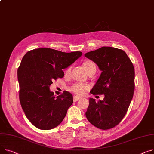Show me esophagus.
<instances>
[{
    "instance_id": "34e87169",
    "label": "esophagus",
    "mask_w": 154,
    "mask_h": 154,
    "mask_svg": "<svg viewBox=\"0 0 154 154\" xmlns=\"http://www.w3.org/2000/svg\"><path fill=\"white\" fill-rule=\"evenodd\" d=\"M80 99V98H79V97H74V98H73V100H74V102H76L77 101L79 100Z\"/></svg>"
}]
</instances>
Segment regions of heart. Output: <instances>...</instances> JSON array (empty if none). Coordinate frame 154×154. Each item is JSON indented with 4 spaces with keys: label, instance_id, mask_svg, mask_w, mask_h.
Returning <instances> with one entry per match:
<instances>
[{
    "label": "heart",
    "instance_id": "obj_1",
    "mask_svg": "<svg viewBox=\"0 0 154 154\" xmlns=\"http://www.w3.org/2000/svg\"><path fill=\"white\" fill-rule=\"evenodd\" d=\"M83 66H84V67L85 68L86 72H87V74L90 72L91 71H93V70L96 71L95 64L93 62H91V61H87V62H85ZM70 70H71L70 67H69L66 70V74H69L70 73ZM88 89V86L87 85L80 84V83L74 84V85H72L69 88V90L71 91H72L75 95H76L77 96L84 95L85 93L86 90Z\"/></svg>",
    "mask_w": 154,
    "mask_h": 154
}]
</instances>
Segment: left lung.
<instances>
[{"label":"left lung","instance_id":"left-lung-1","mask_svg":"<svg viewBox=\"0 0 154 154\" xmlns=\"http://www.w3.org/2000/svg\"><path fill=\"white\" fill-rule=\"evenodd\" d=\"M84 56L102 72L90 94L105 95L98 102L89 99L86 117L99 129L114 128L126 114L134 95V66L125 51L116 48L103 46Z\"/></svg>","mask_w":154,"mask_h":154}]
</instances>
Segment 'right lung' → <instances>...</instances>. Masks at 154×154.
<instances>
[{
    "instance_id": "right-lung-1",
    "label": "right lung",
    "mask_w": 154,
    "mask_h": 154,
    "mask_svg": "<svg viewBox=\"0 0 154 154\" xmlns=\"http://www.w3.org/2000/svg\"><path fill=\"white\" fill-rule=\"evenodd\" d=\"M82 53H64L48 48L29 51L21 61L17 76L20 104L28 120L37 128L49 130L57 126L73 103V97L64 91L55 97L51 91L53 81L64 75L63 69Z\"/></svg>"
}]
</instances>
